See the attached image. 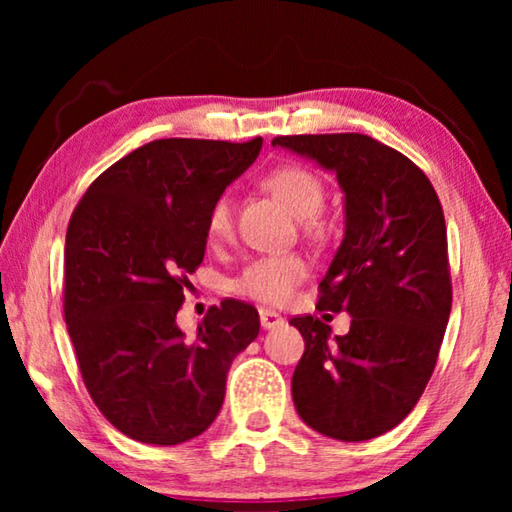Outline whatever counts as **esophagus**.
I'll list each match as a JSON object with an SVG mask.
<instances>
[{
  "instance_id": "esophagus-1",
  "label": "esophagus",
  "mask_w": 512,
  "mask_h": 512,
  "mask_svg": "<svg viewBox=\"0 0 512 512\" xmlns=\"http://www.w3.org/2000/svg\"><path fill=\"white\" fill-rule=\"evenodd\" d=\"M259 320H262L264 329H275L284 323V318L271 309H259Z\"/></svg>"
}]
</instances>
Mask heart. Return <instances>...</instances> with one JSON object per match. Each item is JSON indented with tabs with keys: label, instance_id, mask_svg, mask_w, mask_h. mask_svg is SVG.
<instances>
[{
	"label": "heart",
	"instance_id": "obj_1",
	"mask_svg": "<svg viewBox=\"0 0 512 512\" xmlns=\"http://www.w3.org/2000/svg\"><path fill=\"white\" fill-rule=\"evenodd\" d=\"M264 187L291 214L305 219L307 230L323 228V221L316 212L323 205L325 185L314 171L300 164H282L264 178ZM205 230L212 241H223L232 235V203L228 196L214 198L207 210ZM307 271V259L298 253L257 257L235 277L232 291L264 305H284L305 282Z\"/></svg>",
	"mask_w": 512,
	"mask_h": 512
}]
</instances>
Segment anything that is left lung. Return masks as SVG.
Wrapping results in <instances>:
<instances>
[{"instance_id":"8db88e82","label":"left lung","mask_w":512,"mask_h":512,"mask_svg":"<svg viewBox=\"0 0 512 512\" xmlns=\"http://www.w3.org/2000/svg\"><path fill=\"white\" fill-rule=\"evenodd\" d=\"M275 144L336 171L345 192V237L316 307L348 311L350 332L329 339L316 316L289 320L305 339L293 404L323 436L377 438L418 404L443 345L452 311L443 207L418 164L368 135H280Z\"/></svg>"}]
</instances>
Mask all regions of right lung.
<instances>
[{
  "label": "right lung",
  "instance_id": "1",
  "mask_svg": "<svg viewBox=\"0 0 512 512\" xmlns=\"http://www.w3.org/2000/svg\"><path fill=\"white\" fill-rule=\"evenodd\" d=\"M235 144L169 137L117 160L74 207L63 311L92 402L146 445H178L214 422L230 363L259 334L253 305L225 298L187 339L176 325L203 262L207 210L255 162Z\"/></svg>",
  "mask_w": 512,
  "mask_h": 512
}]
</instances>
